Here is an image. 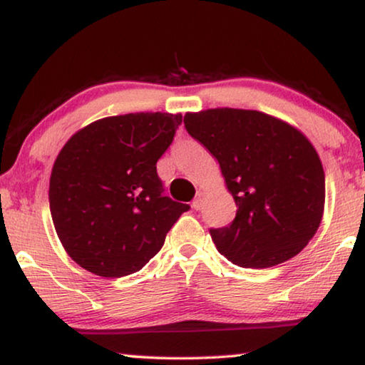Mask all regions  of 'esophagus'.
I'll return each mask as SVG.
<instances>
[{"mask_svg": "<svg viewBox=\"0 0 365 365\" xmlns=\"http://www.w3.org/2000/svg\"><path fill=\"white\" fill-rule=\"evenodd\" d=\"M202 204H204V194L197 192V196L194 197V201H192V207L196 209V211H199V209L202 207Z\"/></svg>", "mask_w": 365, "mask_h": 365, "instance_id": "34e87169", "label": "esophagus"}]
</instances>
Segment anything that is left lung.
I'll use <instances>...</instances> for the list:
<instances>
[{
  "label": "left lung",
  "instance_id": "1",
  "mask_svg": "<svg viewBox=\"0 0 365 365\" xmlns=\"http://www.w3.org/2000/svg\"><path fill=\"white\" fill-rule=\"evenodd\" d=\"M187 133L221 166L237 212L209 229L217 251L241 267H272L297 256L324 212L326 176L296 128L259 111L217 108L184 116Z\"/></svg>",
  "mask_w": 365,
  "mask_h": 365
}]
</instances>
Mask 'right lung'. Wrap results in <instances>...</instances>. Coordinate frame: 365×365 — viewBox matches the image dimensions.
<instances>
[{
    "mask_svg": "<svg viewBox=\"0 0 365 365\" xmlns=\"http://www.w3.org/2000/svg\"><path fill=\"white\" fill-rule=\"evenodd\" d=\"M181 114L134 113L78 131L56 158L49 211L69 257L101 277L138 272L189 204L164 194L156 163Z\"/></svg>",
    "mask_w": 365,
    "mask_h": 365,
    "instance_id": "right-lung-1",
    "label": "right lung"
}]
</instances>
